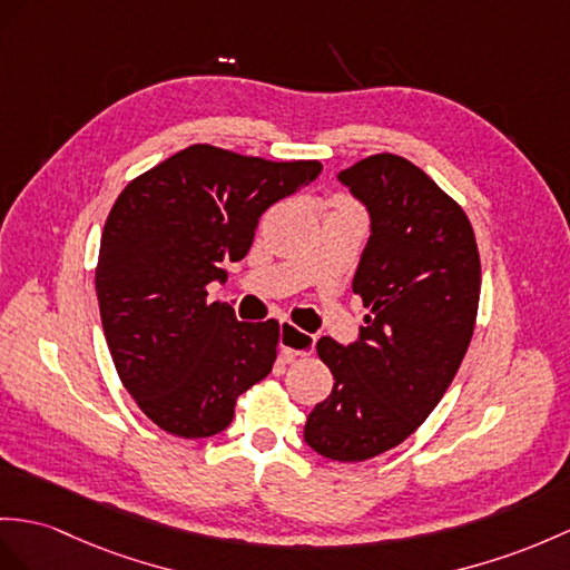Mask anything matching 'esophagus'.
Masks as SVG:
<instances>
[{"instance_id": "34e87169", "label": "esophagus", "mask_w": 570, "mask_h": 570, "mask_svg": "<svg viewBox=\"0 0 570 570\" xmlns=\"http://www.w3.org/2000/svg\"><path fill=\"white\" fill-rule=\"evenodd\" d=\"M316 338L312 333L297 328L293 322H281V351L287 360L309 355L314 351Z\"/></svg>"}]
</instances>
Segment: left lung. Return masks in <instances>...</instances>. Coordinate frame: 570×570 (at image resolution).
I'll return each instance as SVG.
<instances>
[{
    "mask_svg": "<svg viewBox=\"0 0 570 570\" xmlns=\"http://www.w3.org/2000/svg\"><path fill=\"white\" fill-rule=\"evenodd\" d=\"M338 180L370 213L353 277L370 314L351 345L318 338L336 382L304 442L333 462H365L415 433L448 392L474 333L481 261L462 207L409 159L372 155Z\"/></svg>",
    "mask_w": 570,
    "mask_h": 570,
    "instance_id": "8db88e82",
    "label": "left lung"
}]
</instances>
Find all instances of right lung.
Returning <instances> with one entry per match:
<instances>
[{"mask_svg": "<svg viewBox=\"0 0 570 570\" xmlns=\"http://www.w3.org/2000/svg\"><path fill=\"white\" fill-rule=\"evenodd\" d=\"M318 161L190 145L122 188L101 234L96 297L118 377L151 423L210 438L273 370L281 326L237 322L207 285L254 244L261 215L309 186Z\"/></svg>", "mask_w": 570, "mask_h": 570, "instance_id": "1", "label": "right lung"}]
</instances>
